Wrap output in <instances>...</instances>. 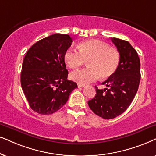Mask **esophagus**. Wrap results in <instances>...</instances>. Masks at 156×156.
Masks as SVG:
<instances>
[{"instance_id":"34e87169","label":"esophagus","mask_w":156,"mask_h":156,"mask_svg":"<svg viewBox=\"0 0 156 156\" xmlns=\"http://www.w3.org/2000/svg\"><path fill=\"white\" fill-rule=\"evenodd\" d=\"M85 85L83 84H80V83H78V88H83V87H84Z\"/></svg>"}]
</instances>
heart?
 Segmentation results:
<instances>
[{
  "label": "heart",
  "mask_w": 156,
  "mask_h": 156,
  "mask_svg": "<svg viewBox=\"0 0 156 156\" xmlns=\"http://www.w3.org/2000/svg\"><path fill=\"white\" fill-rule=\"evenodd\" d=\"M78 51L69 48L64 53L66 63L70 68H77L88 61V68L70 73V78L80 84H86L101 78H110L117 70L120 53L115 48L96 40L84 41L78 45Z\"/></svg>",
  "instance_id": "1"
}]
</instances>
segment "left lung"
<instances>
[{"instance_id": "obj_1", "label": "left lung", "mask_w": 156, "mask_h": 156, "mask_svg": "<svg viewBox=\"0 0 156 156\" xmlns=\"http://www.w3.org/2000/svg\"><path fill=\"white\" fill-rule=\"evenodd\" d=\"M120 53V62L113 76L102 83L107 88L95 87V98L88 104L93 113L104 119H112L121 115L133 100L140 80V63L136 50L128 41L113 38Z\"/></svg>"}]
</instances>
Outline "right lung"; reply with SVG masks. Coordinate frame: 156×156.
Wrapping results in <instances>:
<instances>
[{
	"mask_svg": "<svg viewBox=\"0 0 156 156\" xmlns=\"http://www.w3.org/2000/svg\"><path fill=\"white\" fill-rule=\"evenodd\" d=\"M69 35H51L31 46L25 55L20 83L30 108L50 115L66 104L76 83L67 79L64 53L71 45Z\"/></svg>",
	"mask_w": 156,
	"mask_h": 156,
	"instance_id": "obj_1",
	"label": "right lung"
}]
</instances>
